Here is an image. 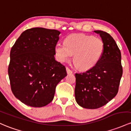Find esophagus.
Segmentation results:
<instances>
[{"mask_svg": "<svg viewBox=\"0 0 131 131\" xmlns=\"http://www.w3.org/2000/svg\"><path fill=\"white\" fill-rule=\"evenodd\" d=\"M66 70H67V72L68 74H71L73 73V71H71V70H70L68 67H67V68H66Z\"/></svg>", "mask_w": 131, "mask_h": 131, "instance_id": "34e87169", "label": "esophagus"}]
</instances>
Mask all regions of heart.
Listing matches in <instances>:
<instances>
[{
	"label": "heart",
	"instance_id": "1",
	"mask_svg": "<svg viewBox=\"0 0 131 131\" xmlns=\"http://www.w3.org/2000/svg\"><path fill=\"white\" fill-rule=\"evenodd\" d=\"M104 44L100 38L83 34H73L58 43L54 51L60 62L68 61L73 56V63L80 70H87L94 67L103 54Z\"/></svg>",
	"mask_w": 131,
	"mask_h": 131
}]
</instances>
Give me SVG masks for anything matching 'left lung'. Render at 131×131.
I'll return each mask as SVG.
<instances>
[{
  "label": "left lung",
  "mask_w": 131,
  "mask_h": 131,
  "mask_svg": "<svg viewBox=\"0 0 131 131\" xmlns=\"http://www.w3.org/2000/svg\"><path fill=\"white\" fill-rule=\"evenodd\" d=\"M94 32L104 42L103 54L94 67L75 74L76 101L80 106L89 109L100 108L115 97L122 75L121 53L115 40L104 31Z\"/></svg>",
  "instance_id": "left-lung-1"
}]
</instances>
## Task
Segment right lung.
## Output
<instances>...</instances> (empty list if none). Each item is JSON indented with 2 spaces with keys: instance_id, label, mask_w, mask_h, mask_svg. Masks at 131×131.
I'll use <instances>...</instances> for the list:
<instances>
[{
  "instance_id": "add662e5",
  "label": "right lung",
  "mask_w": 131,
  "mask_h": 131,
  "mask_svg": "<svg viewBox=\"0 0 131 131\" xmlns=\"http://www.w3.org/2000/svg\"><path fill=\"white\" fill-rule=\"evenodd\" d=\"M60 34L55 29H29L11 48L8 68L11 90L26 105L41 107L49 104L56 85L67 75L65 67L54 58Z\"/></svg>"
}]
</instances>
